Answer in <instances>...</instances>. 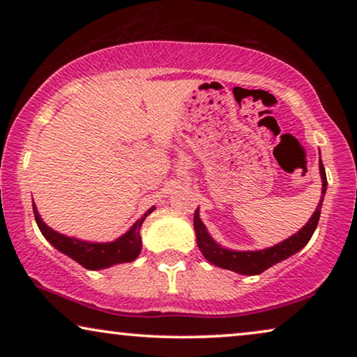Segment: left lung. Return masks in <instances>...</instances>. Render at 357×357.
Masks as SVG:
<instances>
[{
    "label": "left lung",
    "mask_w": 357,
    "mask_h": 357,
    "mask_svg": "<svg viewBox=\"0 0 357 357\" xmlns=\"http://www.w3.org/2000/svg\"><path fill=\"white\" fill-rule=\"evenodd\" d=\"M320 167V175H321V199L317 206L315 213L312 214L309 222L305 224L304 227L301 229L299 232L291 236L286 241L278 243L275 247L265 248V250L258 252H234L227 250V248H222L219 243H216L209 236L206 227L202 222V219L198 216V209L195 211L193 216V226L195 232H197V243L198 248L202 250L203 257L206 258L208 261H211L213 265L219 268H226V270H232L236 273H241V275H260L268 268L276 265L282 260H286L287 257L294 255L301 250L302 247L307 245L310 241V237L314 236L317 224H319L320 219V211H321V202H324V195L326 192V174L325 167L321 164V159L319 160Z\"/></svg>",
    "instance_id": "left-lung-1"
}]
</instances>
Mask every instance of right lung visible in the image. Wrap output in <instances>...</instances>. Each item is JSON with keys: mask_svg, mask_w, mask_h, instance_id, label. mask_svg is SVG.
Masks as SVG:
<instances>
[{"mask_svg": "<svg viewBox=\"0 0 357 357\" xmlns=\"http://www.w3.org/2000/svg\"><path fill=\"white\" fill-rule=\"evenodd\" d=\"M153 211L154 206L148 209V211L144 213V216L138 219V221L131 226L130 231L126 232L125 236L116 238L115 242L91 243L79 241V238L61 236V234L53 231V229L48 227L47 224L42 221L36 209V204H33V216H36L37 226L43 234V237H45L56 250L63 252L65 255L79 263V265L87 268V270H100V268H109L112 265H116V263L133 261L141 252V224H143L146 218H148V214Z\"/></svg>", "mask_w": 357, "mask_h": 357, "instance_id": "1", "label": "right lung"}]
</instances>
